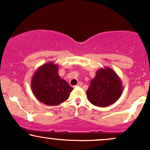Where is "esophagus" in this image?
Listing matches in <instances>:
<instances>
[{
	"mask_svg": "<svg viewBox=\"0 0 150 150\" xmlns=\"http://www.w3.org/2000/svg\"><path fill=\"white\" fill-rule=\"evenodd\" d=\"M81 86H82V82H80L77 83V85L76 86H75V87H81Z\"/></svg>",
	"mask_w": 150,
	"mask_h": 150,
	"instance_id": "1",
	"label": "esophagus"
}]
</instances>
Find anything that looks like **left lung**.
<instances>
[{"instance_id":"left-lung-1","label":"left lung","mask_w":150,"mask_h":150,"mask_svg":"<svg viewBox=\"0 0 150 150\" xmlns=\"http://www.w3.org/2000/svg\"><path fill=\"white\" fill-rule=\"evenodd\" d=\"M123 85L119 76L112 68L106 67L97 71L87 90L91 104L99 107H106L114 104L123 93Z\"/></svg>"}]
</instances>
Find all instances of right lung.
I'll list each match as a JSON object with an SVG mask.
<instances>
[{"mask_svg": "<svg viewBox=\"0 0 150 150\" xmlns=\"http://www.w3.org/2000/svg\"><path fill=\"white\" fill-rule=\"evenodd\" d=\"M31 88L39 101L56 106L68 99L73 88L58 75V65L52 61L41 65L34 73Z\"/></svg>", "mask_w": 150, "mask_h": 150, "instance_id": "add662e5", "label": "right lung"}]
</instances>
